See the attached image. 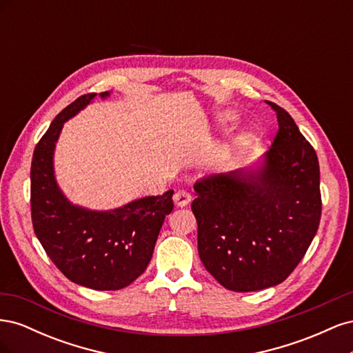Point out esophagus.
<instances>
[{
	"mask_svg": "<svg viewBox=\"0 0 353 353\" xmlns=\"http://www.w3.org/2000/svg\"><path fill=\"white\" fill-rule=\"evenodd\" d=\"M174 201H175V205L178 208H184V206L190 205L191 194L188 193V191H185V190H179V191H176V193L174 194Z\"/></svg>",
	"mask_w": 353,
	"mask_h": 353,
	"instance_id": "1",
	"label": "esophagus"
}]
</instances>
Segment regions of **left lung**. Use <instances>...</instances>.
<instances>
[{
	"mask_svg": "<svg viewBox=\"0 0 353 353\" xmlns=\"http://www.w3.org/2000/svg\"><path fill=\"white\" fill-rule=\"evenodd\" d=\"M279 131L258 170L196 181L191 210L205 268L232 292L283 283L302 261L321 219L319 165L293 117L268 101Z\"/></svg>",
	"mask_w": 353,
	"mask_h": 353,
	"instance_id": "left-lung-1",
	"label": "left lung"
}]
</instances>
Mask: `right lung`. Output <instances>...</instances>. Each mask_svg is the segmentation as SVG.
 Wrapping results in <instances>:
<instances>
[{
  "label": "right lung",
  "instance_id": "add662e5",
  "mask_svg": "<svg viewBox=\"0 0 353 353\" xmlns=\"http://www.w3.org/2000/svg\"><path fill=\"white\" fill-rule=\"evenodd\" d=\"M95 95L83 94L63 109L38 141L30 165V216L42 248L66 279L94 290H119L145 271L165 216L174 209V190L108 212L73 206L63 196L52 152L63 123Z\"/></svg>",
  "mask_w": 353,
  "mask_h": 353
}]
</instances>
